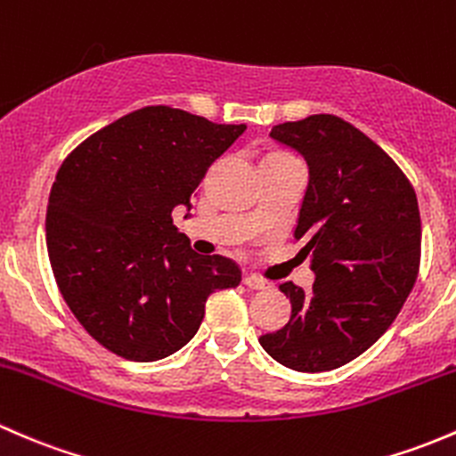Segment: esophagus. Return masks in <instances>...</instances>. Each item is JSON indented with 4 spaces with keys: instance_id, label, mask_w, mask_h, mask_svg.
<instances>
[{
    "instance_id": "obj_1",
    "label": "esophagus",
    "mask_w": 456,
    "mask_h": 456,
    "mask_svg": "<svg viewBox=\"0 0 456 456\" xmlns=\"http://www.w3.org/2000/svg\"><path fill=\"white\" fill-rule=\"evenodd\" d=\"M243 285H246V288H250V289H265V288H270V283H267V281H263L261 276H256V274L243 276Z\"/></svg>"
}]
</instances>
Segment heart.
<instances>
[{"label":"heart","mask_w":456,"mask_h":456,"mask_svg":"<svg viewBox=\"0 0 456 456\" xmlns=\"http://www.w3.org/2000/svg\"><path fill=\"white\" fill-rule=\"evenodd\" d=\"M270 153H283V151H270Z\"/></svg>","instance_id":"b5f03b06"}]
</instances>
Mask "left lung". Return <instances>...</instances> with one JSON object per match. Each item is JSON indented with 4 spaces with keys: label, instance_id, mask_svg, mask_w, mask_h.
Masks as SVG:
<instances>
[{
    "label": "left lung",
    "instance_id": "1",
    "mask_svg": "<svg viewBox=\"0 0 456 456\" xmlns=\"http://www.w3.org/2000/svg\"><path fill=\"white\" fill-rule=\"evenodd\" d=\"M270 135L307 162L294 237L316 281L307 294L281 285L292 316L259 342L283 367L321 373L364 354L400 314L419 270V206L402 168L338 116L276 125Z\"/></svg>",
    "mask_w": 456,
    "mask_h": 456
}]
</instances>
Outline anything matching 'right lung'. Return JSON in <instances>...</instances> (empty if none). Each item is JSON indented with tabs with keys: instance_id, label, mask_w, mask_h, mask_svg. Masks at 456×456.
<instances>
[{
	"instance_id": "obj_1",
	"label": "right lung",
	"mask_w": 456,
	"mask_h": 456,
	"mask_svg": "<svg viewBox=\"0 0 456 456\" xmlns=\"http://www.w3.org/2000/svg\"><path fill=\"white\" fill-rule=\"evenodd\" d=\"M243 131L142 107L61 164L45 215L50 265L77 321L111 354H175L200 330L206 298L241 283L237 263L197 255L171 213L191 210L201 177Z\"/></svg>"
}]
</instances>
